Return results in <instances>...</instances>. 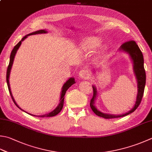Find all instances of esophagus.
<instances>
[{"mask_svg":"<svg viewBox=\"0 0 152 152\" xmlns=\"http://www.w3.org/2000/svg\"><path fill=\"white\" fill-rule=\"evenodd\" d=\"M79 76L81 79L87 80L90 76V73L87 69H83L79 72Z\"/></svg>","mask_w":152,"mask_h":152,"instance_id":"obj_1","label":"esophagus"}]
</instances>
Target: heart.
Listing matches in <instances>:
<instances>
[{"label":"heart","mask_w":152,"mask_h":152,"mask_svg":"<svg viewBox=\"0 0 152 152\" xmlns=\"http://www.w3.org/2000/svg\"><path fill=\"white\" fill-rule=\"evenodd\" d=\"M100 43V39L96 37H91L87 39L84 43V46L86 48L91 49L97 46Z\"/></svg>","instance_id":"1"}]
</instances>
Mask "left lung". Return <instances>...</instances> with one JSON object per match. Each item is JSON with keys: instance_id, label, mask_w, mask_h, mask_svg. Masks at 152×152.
Here are the masks:
<instances>
[{"instance_id": "left-lung-1", "label": "left lung", "mask_w": 152, "mask_h": 152, "mask_svg": "<svg viewBox=\"0 0 152 152\" xmlns=\"http://www.w3.org/2000/svg\"><path fill=\"white\" fill-rule=\"evenodd\" d=\"M125 50L126 52L129 53V55L131 57L132 60L133 61L134 64V71L135 75L136 76V79H137L138 82V94H137V98H136V102L135 103V105L134 107L130 110V111L125 114L121 115H108V114H104L103 113L97 110V108L94 105V102L95 99H96L97 96V91L96 88L94 86L93 87L94 90V94L93 97H92L91 99L90 100V107L91 108L92 111L94 112V113L97 115L99 117L105 118H118V117H122L126 116L130 113H132L138 107L140 104L141 103V101L144 95V88L145 84V72L144 66V57L140 49L134 41L130 40L122 44L121 46V49Z\"/></svg>"}]
</instances>
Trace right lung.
Wrapping results in <instances>:
<instances>
[{
	"mask_svg": "<svg viewBox=\"0 0 152 152\" xmlns=\"http://www.w3.org/2000/svg\"><path fill=\"white\" fill-rule=\"evenodd\" d=\"M47 33V31L45 30H44V29H41V30H39V31H36L35 32H33L31 33V34H29L28 35H26V36L23 37L22 40L20 41H19V43H18L16 46L14 47V49H12L11 52V54H10V62H9V64L8 66V68H7V85H8V90L9 92H10V94L11 96L12 99L14 103H15V105H16L18 107L19 109H20L21 110H22L21 108L19 107V106L17 105L16 103L15 102V101L14 99V97L12 96V95L11 93V91H10V84H9V76H10V70H11V68L12 66V64H13V61H14V56L15 55H16L17 50L18 49V48L20 47V46L21 45V44H22V41L25 39L29 36V35H35V34H45ZM74 83H75V80L74 79V78H70L69 80H67L66 82V83L63 85V87H62V92H61V99H60V103H59L58 105L57 106V107H56L54 111H53L52 112L49 113L48 114H46V115H41V116H39V117H53V116H55L57 114H58L61 111V110L62 109V107H63V105H64V95L66 94V91H67V90L68 88H69L71 86L72 84H74ZM23 111V110H22ZM29 114V113H28ZM31 115V114H29ZM32 116H35L34 115H31ZM38 117V116H37Z\"/></svg>",
	"mask_w": 152,
	"mask_h": 152,
	"instance_id": "add662e5",
	"label": "right lung"
}]
</instances>
